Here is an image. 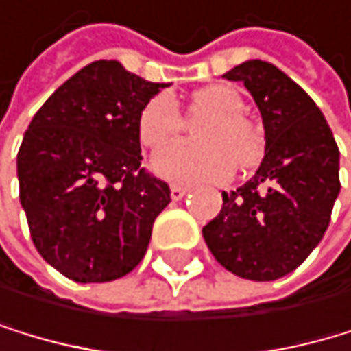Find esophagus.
I'll return each instance as SVG.
<instances>
[{"instance_id":"34e87169","label":"esophagus","mask_w":351,"mask_h":351,"mask_svg":"<svg viewBox=\"0 0 351 351\" xmlns=\"http://www.w3.org/2000/svg\"><path fill=\"white\" fill-rule=\"evenodd\" d=\"M185 194H187V187H183V185H170V196H172V200H181Z\"/></svg>"}]
</instances>
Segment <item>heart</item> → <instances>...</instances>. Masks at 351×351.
I'll use <instances>...</instances> for the list:
<instances>
[{"mask_svg": "<svg viewBox=\"0 0 351 351\" xmlns=\"http://www.w3.org/2000/svg\"><path fill=\"white\" fill-rule=\"evenodd\" d=\"M243 99L233 86L213 84L192 97V116H207L196 127L198 142H177L153 157L159 177L179 183H220L239 168L254 166L263 155V138L241 114ZM183 127L179 103L170 93L146 101L138 116V136L146 149H161Z\"/></svg>", "mask_w": 351, "mask_h": 351, "instance_id": "obj_1", "label": "heart"}]
</instances>
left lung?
<instances>
[{"label":"left lung","mask_w":351,"mask_h":351,"mask_svg":"<svg viewBox=\"0 0 351 351\" xmlns=\"http://www.w3.org/2000/svg\"><path fill=\"white\" fill-rule=\"evenodd\" d=\"M252 95L265 129L254 177L222 192V209L202 228L222 267L248 280L293 271L322 241L339 196V146L315 101L263 60L224 73Z\"/></svg>","instance_id":"obj_1"}]
</instances>
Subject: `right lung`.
Wrapping results in <instances>:
<instances>
[{
    "label": "right lung",
    "mask_w": 351,
    "mask_h": 351,
    "mask_svg": "<svg viewBox=\"0 0 351 351\" xmlns=\"http://www.w3.org/2000/svg\"><path fill=\"white\" fill-rule=\"evenodd\" d=\"M168 86L97 60L32 118L16 155L19 198L34 246L66 278L116 280L144 258L170 187L140 168L138 116Z\"/></svg>",
    "instance_id": "1"
}]
</instances>
